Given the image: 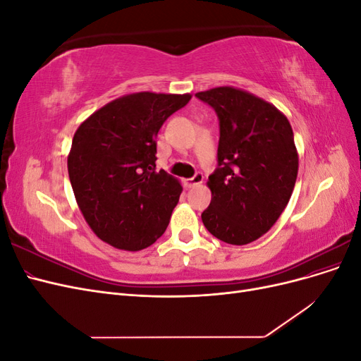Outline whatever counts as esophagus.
I'll use <instances>...</instances> for the list:
<instances>
[{"mask_svg":"<svg viewBox=\"0 0 361 361\" xmlns=\"http://www.w3.org/2000/svg\"><path fill=\"white\" fill-rule=\"evenodd\" d=\"M202 182H203V173L197 171L191 179H188L185 183H187L188 188H192V187H195V185H200Z\"/></svg>","mask_w":361,"mask_h":361,"instance_id":"34e87169","label":"esophagus"}]
</instances>
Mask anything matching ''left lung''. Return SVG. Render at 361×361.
<instances>
[{
    "label": "left lung",
    "instance_id": "left-lung-1",
    "mask_svg": "<svg viewBox=\"0 0 361 361\" xmlns=\"http://www.w3.org/2000/svg\"><path fill=\"white\" fill-rule=\"evenodd\" d=\"M220 122L218 166L207 180L212 200L202 221L232 245L256 241L279 220L298 174L289 120L274 105L233 87L195 93Z\"/></svg>",
    "mask_w": 361,
    "mask_h": 361
}]
</instances>
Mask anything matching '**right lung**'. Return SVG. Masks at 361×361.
<instances>
[{
    "instance_id": "obj_1",
    "label": "right lung",
    "mask_w": 361,
    "mask_h": 361,
    "mask_svg": "<svg viewBox=\"0 0 361 361\" xmlns=\"http://www.w3.org/2000/svg\"><path fill=\"white\" fill-rule=\"evenodd\" d=\"M190 99L191 94H126L76 129L69 179L87 224L102 241L138 251L166 232L182 187L157 171V135Z\"/></svg>"
}]
</instances>
